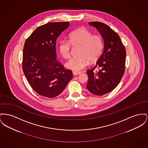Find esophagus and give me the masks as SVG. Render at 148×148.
Listing matches in <instances>:
<instances>
[{"label": "esophagus", "mask_w": 148, "mask_h": 148, "mask_svg": "<svg viewBox=\"0 0 148 148\" xmlns=\"http://www.w3.org/2000/svg\"><path fill=\"white\" fill-rule=\"evenodd\" d=\"M80 73H81L79 71H73V74L74 75H79Z\"/></svg>", "instance_id": "1"}]
</instances>
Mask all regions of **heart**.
<instances>
[{
  "label": "heart",
  "instance_id": "obj_1",
  "mask_svg": "<svg viewBox=\"0 0 148 148\" xmlns=\"http://www.w3.org/2000/svg\"><path fill=\"white\" fill-rule=\"evenodd\" d=\"M71 46L80 47L78 56L68 61L66 68L74 71H79L86 68L89 62L92 63L101 56L104 47L102 37L92 34L84 28H79L68 35V41L61 40L59 43V51L61 56L68 59L70 56Z\"/></svg>",
  "mask_w": 148,
  "mask_h": 148
}]
</instances>
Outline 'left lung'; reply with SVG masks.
Listing matches in <instances>:
<instances>
[{
    "label": "left lung",
    "instance_id": "obj_1",
    "mask_svg": "<svg viewBox=\"0 0 148 148\" xmlns=\"http://www.w3.org/2000/svg\"><path fill=\"white\" fill-rule=\"evenodd\" d=\"M99 31L104 41L103 52L92 69L87 71V88L92 94L102 96L113 90L121 81L125 69L126 50L119 35L107 25L89 22ZM98 67L99 70L95 71Z\"/></svg>",
    "mask_w": 148,
    "mask_h": 148
}]
</instances>
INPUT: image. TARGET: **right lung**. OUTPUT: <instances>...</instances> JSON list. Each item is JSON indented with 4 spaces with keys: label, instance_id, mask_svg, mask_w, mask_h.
Returning <instances> with one entry per match:
<instances>
[{
    "label": "right lung",
    "instance_id": "right-lung-1",
    "mask_svg": "<svg viewBox=\"0 0 148 148\" xmlns=\"http://www.w3.org/2000/svg\"><path fill=\"white\" fill-rule=\"evenodd\" d=\"M69 25V22L46 23L26 40L22 69L31 87L41 96H59L73 77L72 71L57 60L56 51L58 37Z\"/></svg>",
    "mask_w": 148,
    "mask_h": 148
}]
</instances>
